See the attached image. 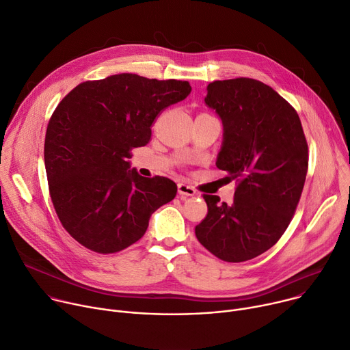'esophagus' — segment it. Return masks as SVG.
<instances>
[{"label":"esophagus","instance_id":"34e87169","mask_svg":"<svg viewBox=\"0 0 350 350\" xmlns=\"http://www.w3.org/2000/svg\"><path fill=\"white\" fill-rule=\"evenodd\" d=\"M177 191H178V194H180L181 198L194 197V196L197 194V191H196V189H194L193 187H189V185L183 184V183H180V184L177 185Z\"/></svg>","mask_w":350,"mask_h":350}]
</instances>
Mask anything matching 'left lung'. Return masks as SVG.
Segmentation results:
<instances>
[{
  "label": "left lung",
  "mask_w": 350,
  "mask_h": 350,
  "mask_svg": "<svg viewBox=\"0 0 350 350\" xmlns=\"http://www.w3.org/2000/svg\"><path fill=\"white\" fill-rule=\"evenodd\" d=\"M206 89L205 103L224 122L216 167L237 188L232 205L204 194L208 213L196 236L219 260L243 262L288 229L306 181L308 146L297 111L271 86L236 78Z\"/></svg>",
  "instance_id": "1"
}]
</instances>
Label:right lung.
I'll list each match as a JSON object with an SVG mask.
<instances>
[{"label":"right lung","mask_w":350,"mask_h":350,"mask_svg":"<svg viewBox=\"0 0 350 350\" xmlns=\"http://www.w3.org/2000/svg\"><path fill=\"white\" fill-rule=\"evenodd\" d=\"M189 92L187 81L117 74L82 82L58 103L44 166L55 213L79 244L99 254L130 247L150 215L176 197L174 181L142 177L129 170V159L149 142L156 117Z\"/></svg>","instance_id":"obj_1"}]
</instances>
